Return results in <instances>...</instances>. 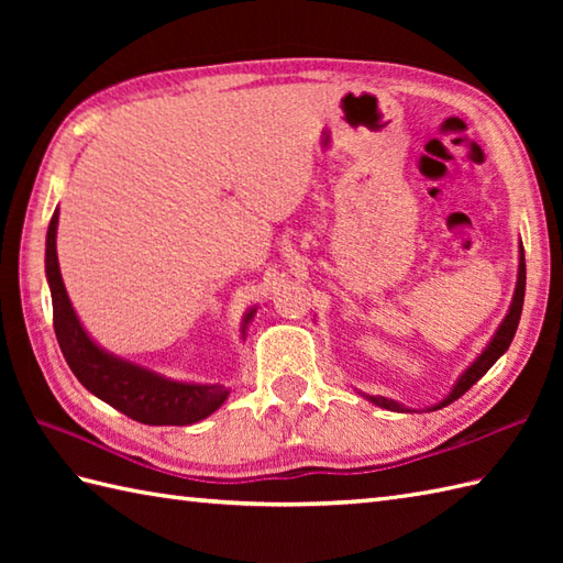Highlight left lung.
Masks as SVG:
<instances>
[{"mask_svg":"<svg viewBox=\"0 0 563 563\" xmlns=\"http://www.w3.org/2000/svg\"><path fill=\"white\" fill-rule=\"evenodd\" d=\"M522 302H525V251H522V242H520L518 280H516V290H512V300H510V307H508V312H506L504 321H500V324H498L494 336L488 339V343L484 345V351H482L479 355H476L474 361L462 369V375H460L457 379H454V385H452V389L445 394V397H442V399H440L438 404H433V406H426V411H438V409H442V406H448V404H452L454 399H460L462 394L474 385V382H479V379L488 373V369H492V365L498 361V357L508 351V345H510L512 336H516L518 324H520V314H522ZM357 394H361V397H365L369 404L379 406V409L399 411V413L413 411L411 406L399 404V401L387 399V397H379V394H377V397H373V394H365V391H361V389H357Z\"/></svg>","mask_w":563,"mask_h":563,"instance_id":"left-lung-1","label":"left lung"}]
</instances>
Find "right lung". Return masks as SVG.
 I'll return each instance as SVG.
<instances>
[{
    "instance_id": "add662e5",
    "label": "right lung",
    "mask_w": 563,
    "mask_h": 563,
    "mask_svg": "<svg viewBox=\"0 0 563 563\" xmlns=\"http://www.w3.org/2000/svg\"><path fill=\"white\" fill-rule=\"evenodd\" d=\"M57 222L59 208H55L53 220L47 224L45 278L53 297L55 336L75 377L93 397L147 426H190L218 411L230 397V389L224 385L166 377L154 373L152 367L106 351L101 343L91 339V333L84 329L75 307H71L63 273H59ZM254 314L256 305L246 309L242 327H239L242 339L246 336Z\"/></svg>"
}]
</instances>
